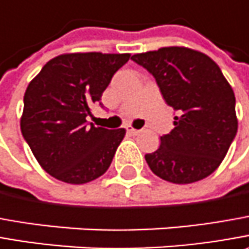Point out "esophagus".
<instances>
[{
	"instance_id": "1",
	"label": "esophagus",
	"mask_w": 249,
	"mask_h": 249,
	"mask_svg": "<svg viewBox=\"0 0 249 249\" xmlns=\"http://www.w3.org/2000/svg\"><path fill=\"white\" fill-rule=\"evenodd\" d=\"M126 132L129 133V135H138V133L141 132V129H135L133 126L128 125V126H126Z\"/></svg>"
}]
</instances>
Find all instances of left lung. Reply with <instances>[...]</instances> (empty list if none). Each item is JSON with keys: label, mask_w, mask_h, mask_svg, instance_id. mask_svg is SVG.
<instances>
[{"label": "left lung", "mask_w": 249, "mask_h": 249, "mask_svg": "<svg viewBox=\"0 0 249 249\" xmlns=\"http://www.w3.org/2000/svg\"><path fill=\"white\" fill-rule=\"evenodd\" d=\"M133 62L154 75L175 128L146 154L153 174L176 184L210 176L220 165L238 128L236 98L219 66L202 52L165 47L136 53Z\"/></svg>", "instance_id": "1"}]
</instances>
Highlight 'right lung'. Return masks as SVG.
<instances>
[{
    "instance_id": "1",
    "label": "right lung",
    "mask_w": 249,
    "mask_h": 249,
    "mask_svg": "<svg viewBox=\"0 0 249 249\" xmlns=\"http://www.w3.org/2000/svg\"><path fill=\"white\" fill-rule=\"evenodd\" d=\"M129 57V53H63L51 59L29 84L22 135L42 169L57 180L88 183L110 167L125 129L88 125L87 117Z\"/></svg>"
}]
</instances>
